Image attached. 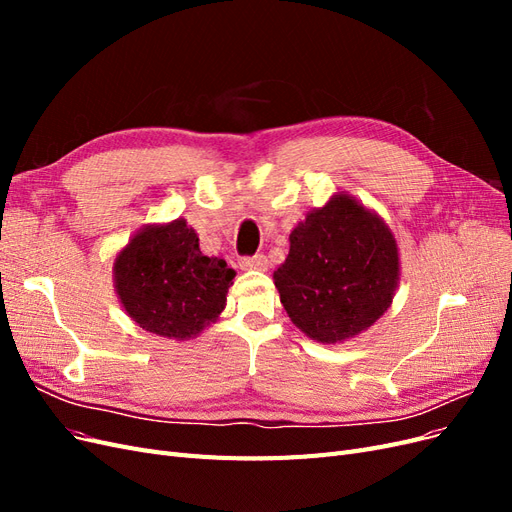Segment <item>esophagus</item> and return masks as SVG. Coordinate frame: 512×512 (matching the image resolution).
<instances>
[{"instance_id":"1","label":"esophagus","mask_w":512,"mask_h":512,"mask_svg":"<svg viewBox=\"0 0 512 512\" xmlns=\"http://www.w3.org/2000/svg\"><path fill=\"white\" fill-rule=\"evenodd\" d=\"M267 267H269V260L265 254L241 258V269L245 271H267Z\"/></svg>"}]
</instances>
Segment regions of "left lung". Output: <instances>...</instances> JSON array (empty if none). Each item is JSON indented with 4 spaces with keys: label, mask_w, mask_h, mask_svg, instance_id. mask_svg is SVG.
I'll use <instances>...</instances> for the list:
<instances>
[{
    "label": "left lung",
    "mask_w": 512,
    "mask_h": 512,
    "mask_svg": "<svg viewBox=\"0 0 512 512\" xmlns=\"http://www.w3.org/2000/svg\"><path fill=\"white\" fill-rule=\"evenodd\" d=\"M399 275L391 228L374 209L337 192L292 228L273 284L294 327L320 344H344L384 316Z\"/></svg>",
    "instance_id": "left-lung-1"
}]
</instances>
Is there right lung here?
<instances>
[{
    "mask_svg": "<svg viewBox=\"0 0 512 512\" xmlns=\"http://www.w3.org/2000/svg\"><path fill=\"white\" fill-rule=\"evenodd\" d=\"M235 269L200 252L183 218L145 224L113 262L117 299L138 327L175 342L198 337L226 307Z\"/></svg>",
    "mask_w": 512,
    "mask_h": 512,
    "instance_id": "add662e5",
    "label": "right lung"
}]
</instances>
